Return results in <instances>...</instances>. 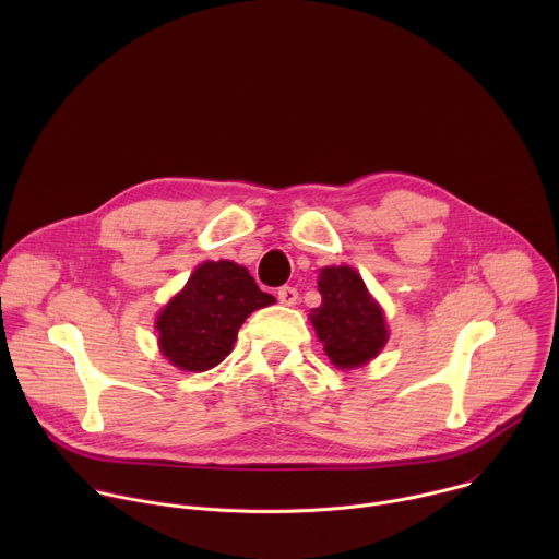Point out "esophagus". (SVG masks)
I'll return each instance as SVG.
<instances>
[{
	"label": "esophagus",
	"mask_w": 559,
	"mask_h": 559,
	"mask_svg": "<svg viewBox=\"0 0 559 559\" xmlns=\"http://www.w3.org/2000/svg\"><path fill=\"white\" fill-rule=\"evenodd\" d=\"M276 296H278V300H281L283 305H296V300H298L296 287H281V289L276 292Z\"/></svg>",
	"instance_id": "obj_1"
}]
</instances>
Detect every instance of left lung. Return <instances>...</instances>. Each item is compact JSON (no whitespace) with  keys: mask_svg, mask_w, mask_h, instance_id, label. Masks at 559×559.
<instances>
[{"mask_svg":"<svg viewBox=\"0 0 559 559\" xmlns=\"http://www.w3.org/2000/svg\"><path fill=\"white\" fill-rule=\"evenodd\" d=\"M318 292L323 302L311 309L309 321L330 360L338 369H354L376 358L389 332L384 311L367 292L360 274L347 265L323 267Z\"/></svg>","mask_w":559,"mask_h":559,"instance_id":"left-lung-1","label":"left lung"}]
</instances>
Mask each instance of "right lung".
Listing matches in <instances>:
<instances>
[{
    "mask_svg": "<svg viewBox=\"0 0 559 559\" xmlns=\"http://www.w3.org/2000/svg\"><path fill=\"white\" fill-rule=\"evenodd\" d=\"M272 302L243 265L205 261L156 316L158 349L183 371H207L231 352L246 318Z\"/></svg>",
    "mask_w": 559,
    "mask_h": 559,
    "instance_id": "1",
    "label": "right lung"
}]
</instances>
